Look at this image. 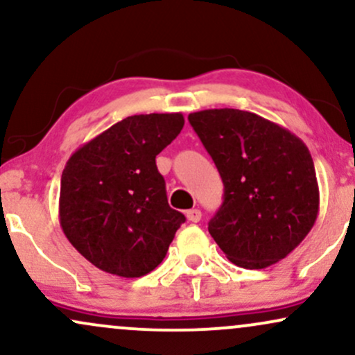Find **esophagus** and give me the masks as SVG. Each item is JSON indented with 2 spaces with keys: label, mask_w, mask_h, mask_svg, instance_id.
Wrapping results in <instances>:
<instances>
[{
  "label": "esophagus",
  "mask_w": 355,
  "mask_h": 355,
  "mask_svg": "<svg viewBox=\"0 0 355 355\" xmlns=\"http://www.w3.org/2000/svg\"><path fill=\"white\" fill-rule=\"evenodd\" d=\"M187 218L190 220V222H200L202 218V211L198 209H191V210H187Z\"/></svg>",
  "instance_id": "esophagus-1"
}]
</instances>
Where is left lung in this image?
<instances>
[{"mask_svg": "<svg viewBox=\"0 0 355 355\" xmlns=\"http://www.w3.org/2000/svg\"><path fill=\"white\" fill-rule=\"evenodd\" d=\"M189 121L223 182V203L209 222L217 245L250 270L285 259L319 214L307 146L284 126L243 110H203Z\"/></svg>", "mask_w": 355, "mask_h": 355, "instance_id": "1", "label": "left lung"}]
</instances>
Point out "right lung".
<instances>
[{"mask_svg": "<svg viewBox=\"0 0 355 355\" xmlns=\"http://www.w3.org/2000/svg\"><path fill=\"white\" fill-rule=\"evenodd\" d=\"M183 123L182 113L126 116L67 162L60 225L71 245L100 270L133 279L165 259L185 215L168 205L155 158Z\"/></svg>", "mask_w": 355, "mask_h": 355, "instance_id": "1", "label": "right lung"}]
</instances>
